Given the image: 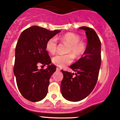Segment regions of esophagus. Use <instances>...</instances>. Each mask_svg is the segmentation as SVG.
<instances>
[{
  "instance_id": "esophagus-1",
  "label": "esophagus",
  "mask_w": 120,
  "mask_h": 120,
  "mask_svg": "<svg viewBox=\"0 0 120 120\" xmlns=\"http://www.w3.org/2000/svg\"><path fill=\"white\" fill-rule=\"evenodd\" d=\"M56 70H57V71H60V69H59V68H57V69H56Z\"/></svg>"
}]
</instances>
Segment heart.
I'll return each instance as SVG.
<instances>
[{"label":"heart","instance_id":"heart-1","mask_svg":"<svg viewBox=\"0 0 120 120\" xmlns=\"http://www.w3.org/2000/svg\"><path fill=\"white\" fill-rule=\"evenodd\" d=\"M63 43L68 44L67 54H57L52 57V61L55 65L60 68H64L73 61L74 55L76 58L82 56L86 51V45L83 41H80L79 35L73 33H67L60 38ZM46 49L49 53L53 54L57 51V41L56 37L51 38L46 43Z\"/></svg>","mask_w":120,"mask_h":120}]
</instances>
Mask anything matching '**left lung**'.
<instances>
[{
	"label": "left lung",
	"instance_id": "1",
	"mask_svg": "<svg viewBox=\"0 0 120 120\" xmlns=\"http://www.w3.org/2000/svg\"><path fill=\"white\" fill-rule=\"evenodd\" d=\"M86 31L87 47L82 57L70 66L75 73L61 71L63 78L61 93L63 98L71 102H78L87 98L97 83L101 64V42L91 28H79Z\"/></svg>",
	"mask_w": 120,
	"mask_h": 120
}]
</instances>
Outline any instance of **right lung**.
Returning a JSON list of instances; mask_svg holds the SVG:
<instances>
[{
	"instance_id": "add662e5",
	"label": "right lung",
	"mask_w": 120,
	"mask_h": 120,
	"mask_svg": "<svg viewBox=\"0 0 120 120\" xmlns=\"http://www.w3.org/2000/svg\"><path fill=\"white\" fill-rule=\"evenodd\" d=\"M60 32L33 26L24 30L18 39L14 73L20 92L31 102H39L47 96L49 78L56 71V66L51 64L45 45L49 39ZM39 64L48 66L45 70H38Z\"/></svg>"
}]
</instances>
